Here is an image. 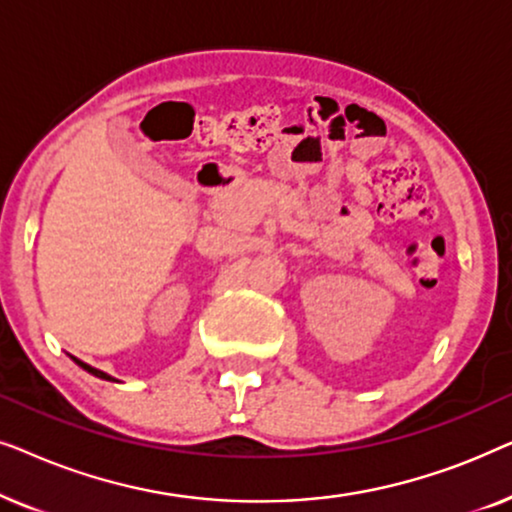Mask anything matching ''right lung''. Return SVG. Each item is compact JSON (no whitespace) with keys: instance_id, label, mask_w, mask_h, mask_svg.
I'll return each instance as SVG.
<instances>
[{"instance_id":"right-lung-1","label":"right lung","mask_w":512,"mask_h":512,"mask_svg":"<svg viewBox=\"0 0 512 512\" xmlns=\"http://www.w3.org/2000/svg\"><path fill=\"white\" fill-rule=\"evenodd\" d=\"M76 363H79V366L83 368V370H88L90 375H95V377H102V380H114V377L111 375H107V373H102V370H97V368H93V366H88V363H83V361H79V359H74ZM116 382V380H114Z\"/></svg>"}]
</instances>
